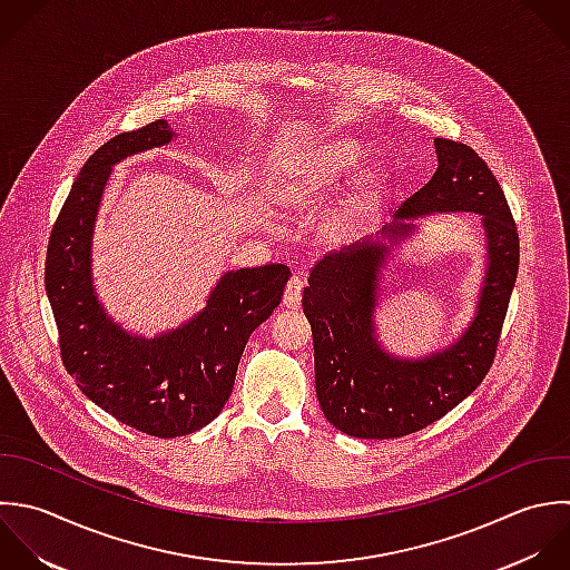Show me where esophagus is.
Masks as SVG:
<instances>
[{
    "label": "esophagus",
    "mask_w": 570,
    "mask_h": 570,
    "mask_svg": "<svg viewBox=\"0 0 570 570\" xmlns=\"http://www.w3.org/2000/svg\"><path fill=\"white\" fill-rule=\"evenodd\" d=\"M302 291H304V279L299 275H293L286 284V291H284V306L286 308H299Z\"/></svg>",
    "instance_id": "34e87169"
}]
</instances>
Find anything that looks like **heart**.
<instances>
[{"label":"heart","instance_id":"heart-1","mask_svg":"<svg viewBox=\"0 0 570 570\" xmlns=\"http://www.w3.org/2000/svg\"><path fill=\"white\" fill-rule=\"evenodd\" d=\"M360 161V144L346 139L324 144L295 161V166H291L279 188V197L291 208H308L322 202L328 193H333ZM377 181L380 177L375 173H368L364 177V190H375Z\"/></svg>","mask_w":570,"mask_h":570}]
</instances>
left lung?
<instances>
[{"label":"left lung","instance_id":"1","mask_svg":"<svg viewBox=\"0 0 570 570\" xmlns=\"http://www.w3.org/2000/svg\"><path fill=\"white\" fill-rule=\"evenodd\" d=\"M438 170L382 228L397 244L411 219L433 213H478L487 233V277L478 315L449 348L404 360L375 335L380 271L391 248L360 242L320 259L302 306L313 328L315 389L326 420L360 440H395L426 429L466 400L487 377L520 268V237L504 190L487 161L466 144L435 137Z\"/></svg>","mask_w":570,"mask_h":570}]
</instances>
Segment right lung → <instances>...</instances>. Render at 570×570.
<instances>
[{
	"instance_id": "add662e5",
	"label": "right lung",
	"mask_w": 570,
	"mask_h": 570,
	"mask_svg": "<svg viewBox=\"0 0 570 570\" xmlns=\"http://www.w3.org/2000/svg\"><path fill=\"white\" fill-rule=\"evenodd\" d=\"M173 137L168 121L157 119L88 157L52 224L43 273L66 371L101 411L153 438L195 433L222 413L250 333L279 306L291 277L284 264L228 271L202 313L150 340L108 317L90 275L104 186L112 164Z\"/></svg>"
}]
</instances>
